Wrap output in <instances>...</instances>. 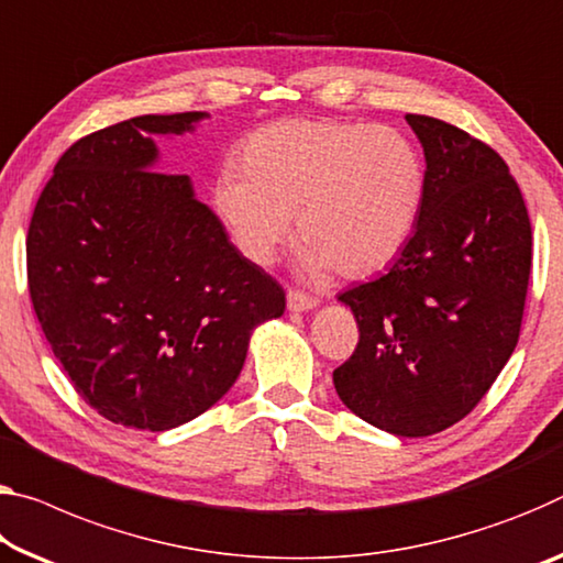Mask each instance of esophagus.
I'll use <instances>...</instances> for the list:
<instances>
[{
	"mask_svg": "<svg viewBox=\"0 0 563 563\" xmlns=\"http://www.w3.org/2000/svg\"><path fill=\"white\" fill-rule=\"evenodd\" d=\"M320 306V300L313 296H306L300 290H288V310L292 313H306V310H313Z\"/></svg>",
	"mask_w": 563,
	"mask_h": 563,
	"instance_id": "34e87169",
	"label": "esophagus"
}]
</instances>
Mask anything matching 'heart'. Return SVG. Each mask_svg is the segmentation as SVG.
I'll use <instances>...</instances> for the list:
<instances>
[{"mask_svg":"<svg viewBox=\"0 0 563 563\" xmlns=\"http://www.w3.org/2000/svg\"><path fill=\"white\" fill-rule=\"evenodd\" d=\"M240 166L218 175L212 202L238 247L271 265L298 218L300 263L310 278L338 271L365 278L404 253L426 195V165L386 124L283 120L255 130Z\"/></svg>","mask_w":563,"mask_h":563,"instance_id":"obj_1","label":"heart"}]
</instances>
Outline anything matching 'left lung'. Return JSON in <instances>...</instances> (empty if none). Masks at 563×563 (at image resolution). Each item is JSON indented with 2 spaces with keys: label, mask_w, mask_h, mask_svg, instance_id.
I'll return each instance as SVG.
<instances>
[{
  "label": "left lung",
  "mask_w": 563,
  "mask_h": 563,
  "mask_svg": "<svg viewBox=\"0 0 563 563\" xmlns=\"http://www.w3.org/2000/svg\"><path fill=\"white\" fill-rule=\"evenodd\" d=\"M406 122L426 157L423 208L388 273L338 296L361 338L333 383L365 423L421 439L468 416L511 358L531 222L501 155L443 120Z\"/></svg>",
  "instance_id": "left-lung-1"
}]
</instances>
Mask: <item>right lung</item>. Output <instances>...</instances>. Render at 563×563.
<instances>
[{"label":"right lung","mask_w":563,"mask_h":563,"mask_svg":"<svg viewBox=\"0 0 563 563\" xmlns=\"http://www.w3.org/2000/svg\"><path fill=\"white\" fill-rule=\"evenodd\" d=\"M208 112L142 114L77 140L44 185L26 278L44 338L107 421L169 431L233 388L250 335L285 292L230 243L187 175L157 173L155 135Z\"/></svg>","instance_id":"add662e5"}]
</instances>
